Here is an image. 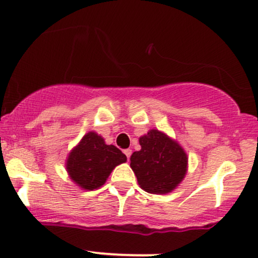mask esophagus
<instances>
[{"instance_id":"34e87169","label":"esophagus","mask_w":258,"mask_h":258,"mask_svg":"<svg viewBox=\"0 0 258 258\" xmlns=\"http://www.w3.org/2000/svg\"><path fill=\"white\" fill-rule=\"evenodd\" d=\"M123 153H125V155L127 156V160H130V156H131L132 150L131 149H125V150H123Z\"/></svg>"}]
</instances>
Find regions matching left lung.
<instances>
[{
	"mask_svg": "<svg viewBox=\"0 0 258 258\" xmlns=\"http://www.w3.org/2000/svg\"><path fill=\"white\" fill-rule=\"evenodd\" d=\"M139 144L142 149L132 154L130 164L139 186L152 194H167L176 189L186 173L184 149L159 130L142 136Z\"/></svg>",
	"mask_w": 258,
	"mask_h": 258,
	"instance_id": "left-lung-1",
	"label": "left lung"
}]
</instances>
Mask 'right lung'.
I'll list each match as a JSON object with an SVG mask.
<instances>
[{"instance_id": "obj_1", "label": "right lung", "mask_w": 258, "mask_h": 258, "mask_svg": "<svg viewBox=\"0 0 258 258\" xmlns=\"http://www.w3.org/2000/svg\"><path fill=\"white\" fill-rule=\"evenodd\" d=\"M126 160L120 149L105 144L104 139L96 132H88L70 152L67 171L79 186L93 190L104 184L111 171Z\"/></svg>"}]
</instances>
